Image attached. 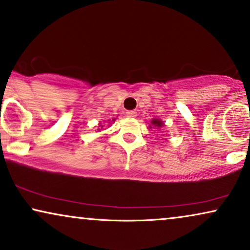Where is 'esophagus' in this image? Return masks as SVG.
<instances>
[{"mask_svg": "<svg viewBox=\"0 0 250 250\" xmlns=\"http://www.w3.org/2000/svg\"><path fill=\"white\" fill-rule=\"evenodd\" d=\"M126 116H127L128 118H135V117H137V112H135V111H127V112H126Z\"/></svg>", "mask_w": 250, "mask_h": 250, "instance_id": "esophagus-1", "label": "esophagus"}]
</instances>
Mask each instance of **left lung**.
Segmentation results:
<instances>
[{"mask_svg": "<svg viewBox=\"0 0 250 250\" xmlns=\"http://www.w3.org/2000/svg\"><path fill=\"white\" fill-rule=\"evenodd\" d=\"M165 126V123H163V120L159 119V118H153L152 122H150V125L148 126L149 128H154V130L159 131L161 130V128Z\"/></svg>", "mask_w": 250, "mask_h": 250, "instance_id": "obj_1", "label": "left lung"}]
</instances>
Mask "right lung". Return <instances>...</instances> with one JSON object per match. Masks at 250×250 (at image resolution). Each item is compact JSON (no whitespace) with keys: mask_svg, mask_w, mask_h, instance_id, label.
I'll return each mask as SVG.
<instances>
[{"mask_svg":"<svg viewBox=\"0 0 250 250\" xmlns=\"http://www.w3.org/2000/svg\"><path fill=\"white\" fill-rule=\"evenodd\" d=\"M115 120H116V118H113V119H112V122H115ZM109 123H110V122H109ZM103 126H104V125H102V124H101V123H100V127H101V128H97V131H98V132H100V131L102 130V128H103Z\"/></svg>","mask_w":250,"mask_h":250,"instance_id":"1","label":"right lung"}]
</instances>
